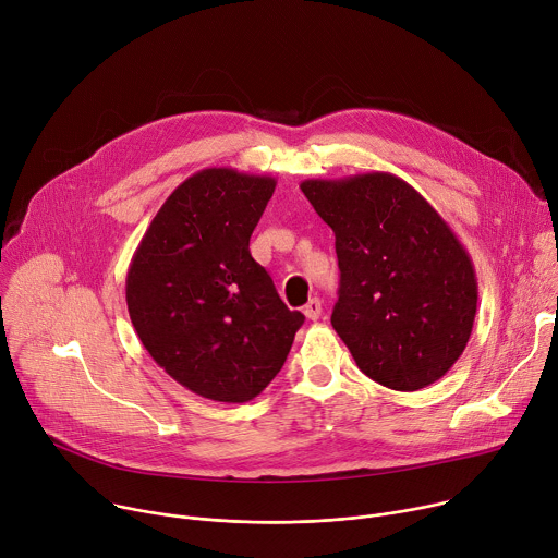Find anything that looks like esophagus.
I'll return each instance as SVG.
<instances>
[{"instance_id":"obj_1","label":"esophagus","mask_w":558,"mask_h":558,"mask_svg":"<svg viewBox=\"0 0 558 558\" xmlns=\"http://www.w3.org/2000/svg\"><path fill=\"white\" fill-rule=\"evenodd\" d=\"M302 313L308 317V320H317V317H320V313H323V302L317 300V298H311V300L304 304Z\"/></svg>"}]
</instances>
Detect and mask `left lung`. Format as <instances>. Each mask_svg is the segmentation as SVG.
<instances>
[{"instance_id":"obj_1","label":"left lung","mask_w":558,"mask_h":558,"mask_svg":"<svg viewBox=\"0 0 558 558\" xmlns=\"http://www.w3.org/2000/svg\"><path fill=\"white\" fill-rule=\"evenodd\" d=\"M300 190L336 233L331 325L360 371L392 390L444 377L470 340L480 293L450 225L388 172L306 179Z\"/></svg>"}]
</instances>
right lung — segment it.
<instances>
[{"label":"right lung","mask_w":558,"mask_h":558,"mask_svg":"<svg viewBox=\"0 0 558 558\" xmlns=\"http://www.w3.org/2000/svg\"><path fill=\"white\" fill-rule=\"evenodd\" d=\"M274 190V177L196 172L156 211L128 269L125 300L138 340L205 400H254L282 368L304 323L250 254Z\"/></svg>","instance_id":"right-lung-1"}]
</instances>
